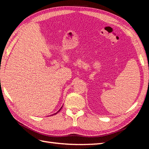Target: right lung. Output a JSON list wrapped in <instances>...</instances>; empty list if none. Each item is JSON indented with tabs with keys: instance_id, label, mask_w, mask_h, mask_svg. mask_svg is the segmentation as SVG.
I'll return each instance as SVG.
<instances>
[{
	"instance_id": "1",
	"label": "right lung",
	"mask_w": 149,
	"mask_h": 149,
	"mask_svg": "<svg viewBox=\"0 0 149 149\" xmlns=\"http://www.w3.org/2000/svg\"><path fill=\"white\" fill-rule=\"evenodd\" d=\"M62 107H63V106H62ZM62 107H61V108H60V109H59V110H58V112H56V113H55V114H57V113H58V112H60V110H61V108H62Z\"/></svg>"
}]
</instances>
